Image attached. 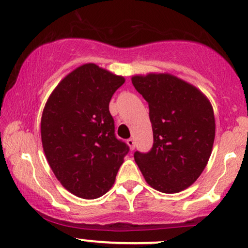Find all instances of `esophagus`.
Segmentation results:
<instances>
[{
    "instance_id": "obj_1",
    "label": "esophagus",
    "mask_w": 248,
    "mask_h": 248,
    "mask_svg": "<svg viewBox=\"0 0 248 248\" xmlns=\"http://www.w3.org/2000/svg\"><path fill=\"white\" fill-rule=\"evenodd\" d=\"M127 144L129 145L130 150H134V148H135V141H134V139H128L127 140Z\"/></svg>"
}]
</instances>
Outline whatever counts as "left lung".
<instances>
[{"instance_id":"obj_1","label":"left lung","mask_w":248,"mask_h":248,"mask_svg":"<svg viewBox=\"0 0 248 248\" xmlns=\"http://www.w3.org/2000/svg\"><path fill=\"white\" fill-rule=\"evenodd\" d=\"M147 100L154 133L150 151L134 154L145 181L162 193L184 190L196 181L213 150V106L199 89L170 74L134 76Z\"/></svg>"}]
</instances>
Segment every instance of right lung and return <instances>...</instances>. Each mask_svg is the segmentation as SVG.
<instances>
[{"instance_id":"1","label":"right lung","mask_w":248,"mask_h":248,"mask_svg":"<svg viewBox=\"0 0 248 248\" xmlns=\"http://www.w3.org/2000/svg\"><path fill=\"white\" fill-rule=\"evenodd\" d=\"M124 83L94 63L76 68L49 95L41 116L47 162L65 189L97 199L111 189L129 147L115 136L112 95Z\"/></svg>"}]
</instances>
